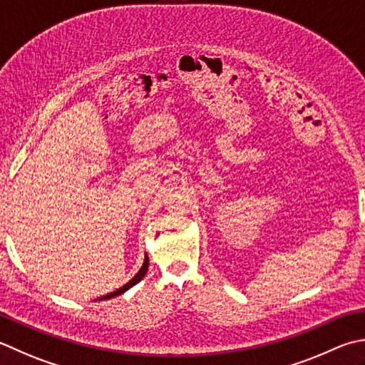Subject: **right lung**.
Listing matches in <instances>:
<instances>
[{
  "label": "right lung",
  "mask_w": 365,
  "mask_h": 365,
  "mask_svg": "<svg viewBox=\"0 0 365 365\" xmlns=\"http://www.w3.org/2000/svg\"><path fill=\"white\" fill-rule=\"evenodd\" d=\"M147 269H148V256L145 255V259H144V264H142V267H140V270L138 274H135V277L133 278V280H130L128 282L123 288H120V289H117V291H113V292H110V294H107V296H103V297H99V299H110V297H115V296H118V294H121V292H125L126 289H130L131 287H134L135 283H139L142 278L145 277V274H147Z\"/></svg>",
  "instance_id": "obj_1"
}]
</instances>
